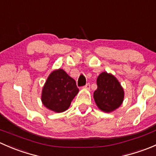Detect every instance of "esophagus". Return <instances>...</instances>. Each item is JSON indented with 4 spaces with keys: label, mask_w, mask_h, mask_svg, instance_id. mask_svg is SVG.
<instances>
[{
    "label": "esophagus",
    "mask_w": 156,
    "mask_h": 156,
    "mask_svg": "<svg viewBox=\"0 0 156 156\" xmlns=\"http://www.w3.org/2000/svg\"><path fill=\"white\" fill-rule=\"evenodd\" d=\"M84 89H87V90H90V83H87V84H86L85 86L84 87Z\"/></svg>",
    "instance_id": "obj_1"
}]
</instances>
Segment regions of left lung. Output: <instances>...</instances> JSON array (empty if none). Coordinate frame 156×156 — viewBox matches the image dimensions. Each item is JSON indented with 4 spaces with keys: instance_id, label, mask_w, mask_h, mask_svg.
Here are the masks:
<instances>
[{
    "instance_id": "left-lung-1",
    "label": "left lung",
    "mask_w": 156,
    "mask_h": 156,
    "mask_svg": "<svg viewBox=\"0 0 156 156\" xmlns=\"http://www.w3.org/2000/svg\"><path fill=\"white\" fill-rule=\"evenodd\" d=\"M97 84L94 98L99 108L105 112H110L122 105L124 90L115 77L106 72H102L97 78Z\"/></svg>"
}]
</instances>
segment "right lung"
Segmentation results:
<instances>
[{
  "label": "right lung",
  "instance_id": "right-lung-1",
  "mask_svg": "<svg viewBox=\"0 0 156 156\" xmlns=\"http://www.w3.org/2000/svg\"><path fill=\"white\" fill-rule=\"evenodd\" d=\"M78 91L75 80L59 69L53 71L47 79L42 90V103L50 110L62 112L69 107Z\"/></svg>",
  "mask_w": 156,
  "mask_h": 156
}]
</instances>
